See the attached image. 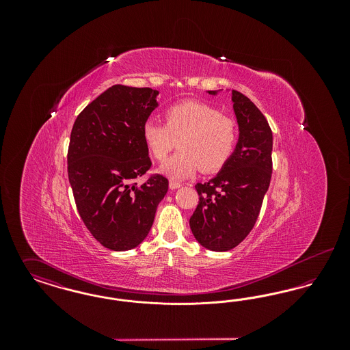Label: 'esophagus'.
<instances>
[{
  "label": "esophagus",
  "instance_id": "34e87169",
  "mask_svg": "<svg viewBox=\"0 0 350 350\" xmlns=\"http://www.w3.org/2000/svg\"><path fill=\"white\" fill-rule=\"evenodd\" d=\"M181 186H183V183H178V181H173V180L169 181V187H170L172 190H176V189H178V187H181Z\"/></svg>",
  "mask_w": 350,
  "mask_h": 350
}]
</instances>
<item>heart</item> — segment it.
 Listing matches in <instances>:
<instances>
[{"label": "heart", "mask_w": 350, "mask_h": 350, "mask_svg": "<svg viewBox=\"0 0 350 350\" xmlns=\"http://www.w3.org/2000/svg\"><path fill=\"white\" fill-rule=\"evenodd\" d=\"M165 123L148 119L143 139L152 157L160 163L178 144L180 152L170 157L161 172L183 180L196 172H217L232 156L237 143V123L233 118L200 100H183L165 110Z\"/></svg>", "instance_id": "heart-1"}]
</instances>
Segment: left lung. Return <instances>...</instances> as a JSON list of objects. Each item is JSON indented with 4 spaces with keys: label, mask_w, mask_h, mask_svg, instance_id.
<instances>
[{
    "label": "left lung",
    "mask_w": 350,
    "mask_h": 350,
    "mask_svg": "<svg viewBox=\"0 0 350 350\" xmlns=\"http://www.w3.org/2000/svg\"><path fill=\"white\" fill-rule=\"evenodd\" d=\"M215 94L217 90H208ZM239 143L228 163L208 183H197L198 206L190 228L202 247H237L254 227L273 172V133L267 118L243 93L232 90Z\"/></svg>",
    "instance_id": "8db88e82"
}]
</instances>
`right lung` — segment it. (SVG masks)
<instances>
[{"label": "right lung", "instance_id": "1", "mask_svg": "<svg viewBox=\"0 0 350 350\" xmlns=\"http://www.w3.org/2000/svg\"><path fill=\"white\" fill-rule=\"evenodd\" d=\"M150 88L113 85L76 118L68 147V178L77 211L105 248L129 250L150 232L167 191L159 173L137 185L150 170L143 124L156 109Z\"/></svg>", "mask_w": 350, "mask_h": 350}]
</instances>
